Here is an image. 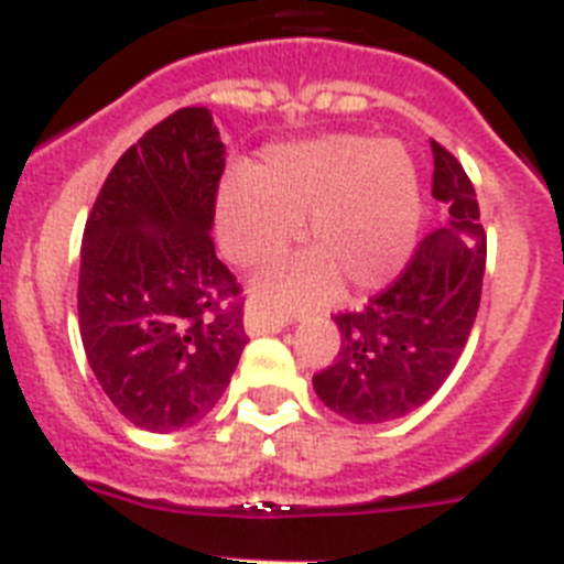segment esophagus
Listing matches in <instances>:
<instances>
[{
    "instance_id": "1",
    "label": "esophagus",
    "mask_w": 564,
    "mask_h": 564,
    "mask_svg": "<svg viewBox=\"0 0 564 564\" xmlns=\"http://www.w3.org/2000/svg\"><path fill=\"white\" fill-rule=\"evenodd\" d=\"M282 327H285V318L265 316V313H259L257 307H251V311L246 313V330L251 333V336H262V333H279Z\"/></svg>"
}]
</instances>
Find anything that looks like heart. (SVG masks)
I'll return each mask as SVG.
<instances>
[{
	"label": "heart",
	"instance_id": "1",
	"mask_svg": "<svg viewBox=\"0 0 564 564\" xmlns=\"http://www.w3.org/2000/svg\"><path fill=\"white\" fill-rule=\"evenodd\" d=\"M313 253L293 262L276 285L282 302L330 291H372L398 273L415 246L421 192L398 143L364 134H325L271 147L220 194L217 226L237 265H265L285 251L296 223Z\"/></svg>",
	"mask_w": 564,
	"mask_h": 564
}]
</instances>
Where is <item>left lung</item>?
Segmentation results:
<instances>
[{
  "label": "left lung",
  "mask_w": 564,
  "mask_h": 564,
  "mask_svg": "<svg viewBox=\"0 0 564 564\" xmlns=\"http://www.w3.org/2000/svg\"><path fill=\"white\" fill-rule=\"evenodd\" d=\"M430 147L432 197L449 206L452 228L423 237L403 271L361 311L333 316L341 344L313 376L325 406L352 423L392 421L430 401L475 327L486 271L480 206L455 154L437 141Z\"/></svg>",
  "instance_id": "obj_1"
}]
</instances>
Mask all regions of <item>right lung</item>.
Returning <instances> with one entry per match:
<instances>
[{
	"instance_id": "add662e5",
	"label": "right lung",
	"mask_w": 564,
	"mask_h": 564,
	"mask_svg": "<svg viewBox=\"0 0 564 564\" xmlns=\"http://www.w3.org/2000/svg\"><path fill=\"white\" fill-rule=\"evenodd\" d=\"M223 154L212 112L177 109L118 158L84 226V352L115 410L149 432L206 417L248 344L246 293L212 239Z\"/></svg>"
}]
</instances>
